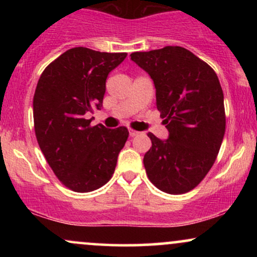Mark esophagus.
Listing matches in <instances>:
<instances>
[{
  "label": "esophagus",
  "mask_w": 257,
  "mask_h": 257,
  "mask_svg": "<svg viewBox=\"0 0 257 257\" xmlns=\"http://www.w3.org/2000/svg\"><path fill=\"white\" fill-rule=\"evenodd\" d=\"M129 135H131L132 138H133V137H137V135H139V132L133 131V129H129Z\"/></svg>",
  "instance_id": "1"
}]
</instances>
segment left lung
<instances>
[{"instance_id":"1","label":"left lung","mask_w":257,"mask_h":257,"mask_svg":"<svg viewBox=\"0 0 257 257\" xmlns=\"http://www.w3.org/2000/svg\"><path fill=\"white\" fill-rule=\"evenodd\" d=\"M131 59L156 88V106L169 132L167 140L149 133L144 156L150 181L161 191H191L213 167L226 129L223 93L216 73L192 52L168 46L135 52Z\"/></svg>"}]
</instances>
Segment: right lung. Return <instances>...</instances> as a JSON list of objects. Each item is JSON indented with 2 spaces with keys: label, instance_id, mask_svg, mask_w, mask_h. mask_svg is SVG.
I'll return each mask as SVG.
<instances>
[{
  "label": "right lung",
  "instance_id": "add662e5",
  "mask_svg": "<svg viewBox=\"0 0 257 257\" xmlns=\"http://www.w3.org/2000/svg\"><path fill=\"white\" fill-rule=\"evenodd\" d=\"M126 53L84 47L66 51L44 69L34 95L37 143L49 167L75 192H90L112 178L129 132L90 126L85 114L102 107L106 78Z\"/></svg>",
  "mask_w": 257,
  "mask_h": 257
}]
</instances>
